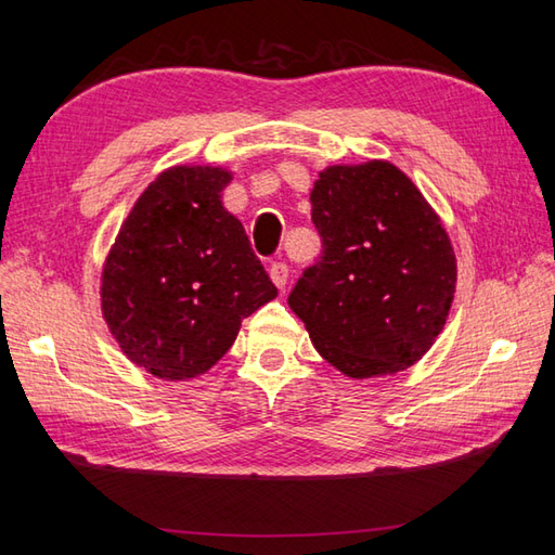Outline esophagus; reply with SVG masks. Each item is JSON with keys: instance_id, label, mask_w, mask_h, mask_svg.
Returning a JSON list of instances; mask_svg holds the SVG:
<instances>
[{"instance_id": "obj_1", "label": "esophagus", "mask_w": 555, "mask_h": 555, "mask_svg": "<svg viewBox=\"0 0 555 555\" xmlns=\"http://www.w3.org/2000/svg\"><path fill=\"white\" fill-rule=\"evenodd\" d=\"M269 276H271V281H274V286L279 291H284L286 281H288V267L284 262H274L269 267Z\"/></svg>"}]
</instances>
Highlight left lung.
Returning a JSON list of instances; mask_svg holds the SVG:
<instances>
[{"instance_id": "1", "label": "left lung", "mask_w": 555, "mask_h": 555, "mask_svg": "<svg viewBox=\"0 0 555 555\" xmlns=\"http://www.w3.org/2000/svg\"><path fill=\"white\" fill-rule=\"evenodd\" d=\"M310 203L324 250L288 305L317 352L350 379L412 367L453 305L457 264L441 217L386 159L326 167Z\"/></svg>"}]
</instances>
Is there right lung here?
<instances>
[{
	"label": "right lung",
	"mask_w": 555,
	"mask_h": 555,
	"mask_svg": "<svg viewBox=\"0 0 555 555\" xmlns=\"http://www.w3.org/2000/svg\"><path fill=\"white\" fill-rule=\"evenodd\" d=\"M223 167L176 164L128 211L100 276L102 317L124 356L164 382H191L227 356L245 317L276 298Z\"/></svg>",
	"instance_id": "right-lung-1"
}]
</instances>
